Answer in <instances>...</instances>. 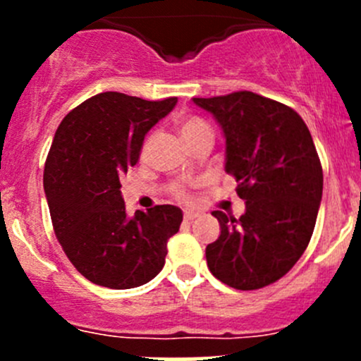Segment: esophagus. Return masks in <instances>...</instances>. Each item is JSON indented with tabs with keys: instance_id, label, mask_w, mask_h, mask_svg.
Segmentation results:
<instances>
[{
	"instance_id": "obj_1",
	"label": "esophagus",
	"mask_w": 361,
	"mask_h": 361,
	"mask_svg": "<svg viewBox=\"0 0 361 361\" xmlns=\"http://www.w3.org/2000/svg\"><path fill=\"white\" fill-rule=\"evenodd\" d=\"M197 216H199V213H194V211H185V214H183L185 221H188V224L194 220H197Z\"/></svg>"
}]
</instances>
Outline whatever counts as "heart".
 <instances>
[{
  "label": "heart",
  "instance_id": "b5f03b06",
  "mask_svg": "<svg viewBox=\"0 0 361 361\" xmlns=\"http://www.w3.org/2000/svg\"><path fill=\"white\" fill-rule=\"evenodd\" d=\"M178 129H180L181 136H183L185 141H187L188 137L194 136V134L201 133V130H211L209 126H207L202 118H199V116H185V118H181L180 122H178ZM148 143H150V137L145 141L143 150H147ZM176 195L178 197H183V190H180V188H178Z\"/></svg>",
  "mask_w": 361,
  "mask_h": 361
}]
</instances>
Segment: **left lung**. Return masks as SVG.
Here are the masks:
<instances>
[{
	"mask_svg": "<svg viewBox=\"0 0 361 361\" xmlns=\"http://www.w3.org/2000/svg\"><path fill=\"white\" fill-rule=\"evenodd\" d=\"M225 136V171L238 181L246 211H213L220 238L207 245L211 274L235 290H258L297 264L323 194V169L311 133L297 111L250 90L194 97Z\"/></svg>",
	"mask_w": 361,
	"mask_h": 361,
	"instance_id": "8db88e82",
	"label": "left lung"
}]
</instances>
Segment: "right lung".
Instances as JSON below:
<instances>
[{
  "mask_svg": "<svg viewBox=\"0 0 361 361\" xmlns=\"http://www.w3.org/2000/svg\"><path fill=\"white\" fill-rule=\"evenodd\" d=\"M178 97L147 101L103 92L57 127L43 173L54 232L76 271L94 285L127 290L162 271L180 207L162 204L127 216L120 176L136 166L148 130Z\"/></svg>",
  "mask_w": 361,
  "mask_h": 361,
  "instance_id": "1",
  "label": "right lung"
}]
</instances>
